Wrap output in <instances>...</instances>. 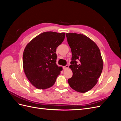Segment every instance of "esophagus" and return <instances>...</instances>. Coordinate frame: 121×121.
Segmentation results:
<instances>
[{
	"mask_svg": "<svg viewBox=\"0 0 121 121\" xmlns=\"http://www.w3.org/2000/svg\"><path fill=\"white\" fill-rule=\"evenodd\" d=\"M63 68L64 69H67L69 68V65H65V66H63Z\"/></svg>",
	"mask_w": 121,
	"mask_h": 121,
	"instance_id": "obj_1",
	"label": "esophagus"
}]
</instances>
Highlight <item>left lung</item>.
Wrapping results in <instances>:
<instances>
[{"label": "left lung", "instance_id": "left-lung-1", "mask_svg": "<svg viewBox=\"0 0 121 121\" xmlns=\"http://www.w3.org/2000/svg\"><path fill=\"white\" fill-rule=\"evenodd\" d=\"M72 56L70 68L73 76L68 80L69 86L85 93L96 85L103 69V60L98 47L86 36L76 33L66 34Z\"/></svg>", "mask_w": 121, "mask_h": 121}]
</instances>
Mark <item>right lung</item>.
<instances>
[{
	"label": "right lung",
	"instance_id": "right-lung-1",
	"mask_svg": "<svg viewBox=\"0 0 121 121\" xmlns=\"http://www.w3.org/2000/svg\"><path fill=\"white\" fill-rule=\"evenodd\" d=\"M65 33L45 32L36 36L26 46L23 55L25 74L39 89L52 87L60 74L56 65V48L63 42Z\"/></svg>",
	"mask_w": 121,
	"mask_h": 121
}]
</instances>
